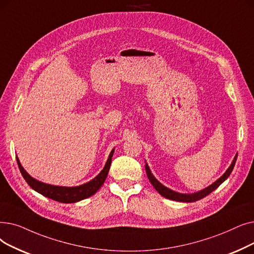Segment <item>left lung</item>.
Returning a JSON list of instances; mask_svg holds the SVG:
<instances>
[{"instance_id":"1","label":"left lung","mask_w":254,"mask_h":254,"mask_svg":"<svg viewBox=\"0 0 254 254\" xmlns=\"http://www.w3.org/2000/svg\"><path fill=\"white\" fill-rule=\"evenodd\" d=\"M237 158H238V155L235 156V158L232 162V164L229 165V167L227 168V171L216 181V182H214L212 185L208 186L207 188H204L198 192H195V193H191V194H186V193H179V192H176V191H173L172 189L167 188L165 186H163L160 182H158V181L156 180V178L152 175L151 171H150V167L148 166V164L146 163V173H147V176H148V179L150 180L151 184L154 186V188L159 192V194H161L162 196H164L165 198H168V199H172V200H176V201H183V202H193V201H196V200H199L203 197H206L207 195H209L210 193L212 191H214L215 189L218 188L224 181L229 177V175L232 174L234 167H235V164H236V161H237Z\"/></svg>"}]
</instances>
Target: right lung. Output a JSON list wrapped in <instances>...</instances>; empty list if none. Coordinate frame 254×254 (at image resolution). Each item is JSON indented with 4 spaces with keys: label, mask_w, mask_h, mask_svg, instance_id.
Returning <instances> with one entry per match:
<instances>
[{
    "label": "right lung",
    "mask_w": 254,
    "mask_h": 254,
    "mask_svg": "<svg viewBox=\"0 0 254 254\" xmlns=\"http://www.w3.org/2000/svg\"><path fill=\"white\" fill-rule=\"evenodd\" d=\"M115 149L111 152L110 156H108V159L105 163V166L103 170L100 172V174L95 177L90 182L82 184L75 187H63V186H54L50 184H45L40 182V181L32 178L25 170H23L22 165L20 164L18 158L16 157V161L19 167V171L26 180V182L30 185L32 189L37 191L43 196H46L51 199H54L59 202L63 203H71V202H76L79 200H82L84 198H88L92 195H94L96 192L99 190V188L103 185L104 181L107 177L108 171H110V167L112 164V157L114 155Z\"/></svg>",
    "instance_id": "right-lung-1"
}]
</instances>
